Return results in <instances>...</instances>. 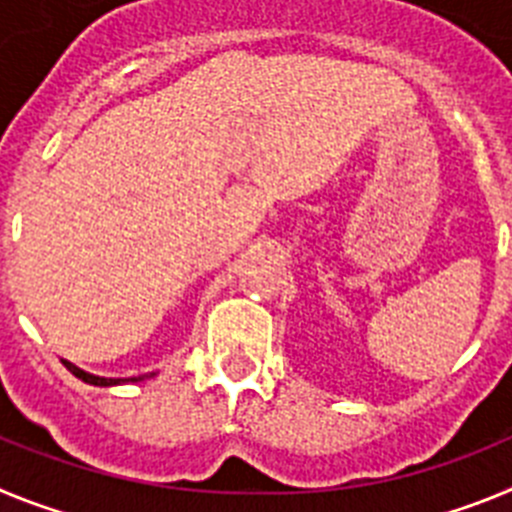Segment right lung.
I'll return each mask as SVG.
<instances>
[{
  "mask_svg": "<svg viewBox=\"0 0 512 512\" xmlns=\"http://www.w3.org/2000/svg\"><path fill=\"white\" fill-rule=\"evenodd\" d=\"M61 361H63V366H66V369H69V372L74 374V377H79L81 382L94 384V387H115V384H125V382H143V379L153 377V372H151V374H140V377H128V379L97 377V374H89V372H84V369H79V366L71 364V361H66V359H61Z\"/></svg>",
  "mask_w": 512,
  "mask_h": 512,
  "instance_id": "1",
  "label": "right lung"
}]
</instances>
